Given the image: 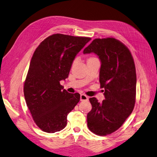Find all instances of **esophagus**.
<instances>
[{"mask_svg": "<svg viewBox=\"0 0 157 157\" xmlns=\"http://www.w3.org/2000/svg\"><path fill=\"white\" fill-rule=\"evenodd\" d=\"M88 97L86 96V95L81 94L80 95V101H88Z\"/></svg>", "mask_w": 157, "mask_h": 157, "instance_id": "esophagus-1", "label": "esophagus"}]
</instances>
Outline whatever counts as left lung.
<instances>
[{"mask_svg": "<svg viewBox=\"0 0 157 157\" xmlns=\"http://www.w3.org/2000/svg\"><path fill=\"white\" fill-rule=\"evenodd\" d=\"M83 53H94L100 59L99 82L105 89L101 103L96 98L89 99L92 108L87 115L88 127L95 134L106 136L117 130L134 109V61L127 47L114 38L94 39Z\"/></svg>", "mask_w": 157, "mask_h": 157, "instance_id": "left-lung-1", "label": "left lung"}]
</instances>
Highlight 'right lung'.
<instances>
[{"label": "right lung", "mask_w": 157, "mask_h": 157, "mask_svg": "<svg viewBox=\"0 0 157 157\" xmlns=\"http://www.w3.org/2000/svg\"><path fill=\"white\" fill-rule=\"evenodd\" d=\"M90 40L54 34L42 41L33 54L23 92L33 120L42 131L63 130L67 115L79 102L80 94L69 93L59 82L68 77L76 56Z\"/></svg>", "instance_id": "obj_1"}]
</instances>
